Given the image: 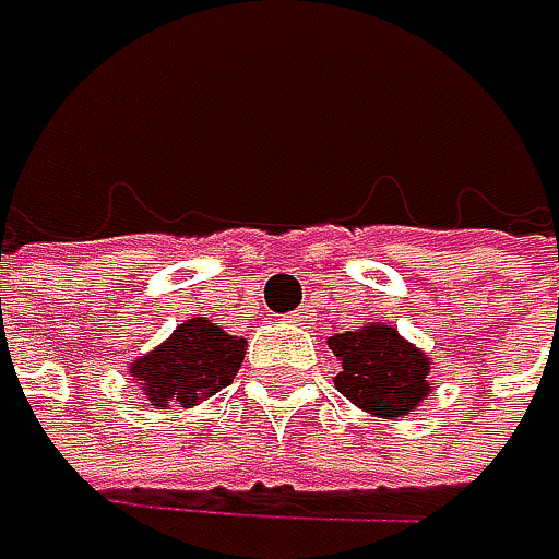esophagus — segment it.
<instances>
[{"label": "esophagus", "instance_id": "34e87169", "mask_svg": "<svg viewBox=\"0 0 559 559\" xmlns=\"http://www.w3.org/2000/svg\"><path fill=\"white\" fill-rule=\"evenodd\" d=\"M286 319H289L293 325H302V329H306V325H312V309H306V306H302V309L289 312Z\"/></svg>", "mask_w": 559, "mask_h": 559}]
</instances>
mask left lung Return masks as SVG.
Returning a JSON list of instances; mask_svg holds the SVG:
<instances>
[{"label": "left lung", "instance_id": "left-lung-1", "mask_svg": "<svg viewBox=\"0 0 559 559\" xmlns=\"http://www.w3.org/2000/svg\"><path fill=\"white\" fill-rule=\"evenodd\" d=\"M338 362L335 389L372 418L412 415L431 395V359L389 322H362L329 335Z\"/></svg>", "mask_w": 559, "mask_h": 559}]
</instances>
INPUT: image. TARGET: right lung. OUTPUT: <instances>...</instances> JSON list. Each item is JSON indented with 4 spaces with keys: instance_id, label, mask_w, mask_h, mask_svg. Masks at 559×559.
I'll return each instance as SVG.
<instances>
[{
    "instance_id": "right-lung-1",
    "label": "right lung",
    "mask_w": 559,
    "mask_h": 559,
    "mask_svg": "<svg viewBox=\"0 0 559 559\" xmlns=\"http://www.w3.org/2000/svg\"><path fill=\"white\" fill-rule=\"evenodd\" d=\"M247 356V338L214 319H183L151 353L131 359L128 372L154 408H193L227 389Z\"/></svg>"
}]
</instances>
